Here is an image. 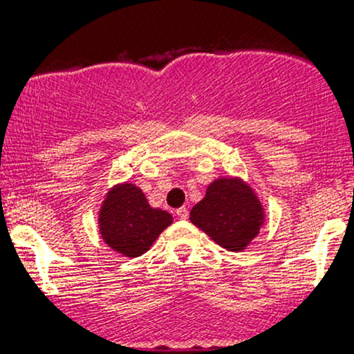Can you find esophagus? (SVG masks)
<instances>
[{
  "instance_id": "1",
  "label": "esophagus",
  "mask_w": 354,
  "mask_h": 354,
  "mask_svg": "<svg viewBox=\"0 0 354 354\" xmlns=\"http://www.w3.org/2000/svg\"><path fill=\"white\" fill-rule=\"evenodd\" d=\"M176 216L181 218V219L188 218V208H185V206H181V208H178V209H176Z\"/></svg>"
}]
</instances>
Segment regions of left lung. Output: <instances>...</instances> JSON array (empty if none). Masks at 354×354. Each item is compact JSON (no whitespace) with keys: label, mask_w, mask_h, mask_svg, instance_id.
Returning a JSON list of instances; mask_svg holds the SVG:
<instances>
[{"label":"left lung","mask_w":354,"mask_h":354,"mask_svg":"<svg viewBox=\"0 0 354 354\" xmlns=\"http://www.w3.org/2000/svg\"><path fill=\"white\" fill-rule=\"evenodd\" d=\"M189 219L219 246L241 251L259 233L265 214L250 186L236 178H219L193 206Z\"/></svg>","instance_id":"8db88e82"}]
</instances>
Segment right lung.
<instances>
[{
  "mask_svg": "<svg viewBox=\"0 0 354 354\" xmlns=\"http://www.w3.org/2000/svg\"><path fill=\"white\" fill-rule=\"evenodd\" d=\"M171 223V214L151 208L143 191L131 183L109 191L100 211V231L104 243L128 258L146 253Z\"/></svg>",
  "mask_w": 354,
  "mask_h": 354,
  "instance_id": "1",
  "label": "right lung"
}]
</instances>
